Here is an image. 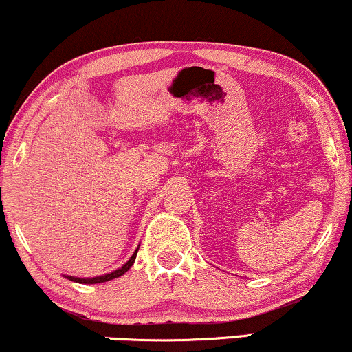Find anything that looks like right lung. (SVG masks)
Segmentation results:
<instances>
[{
	"mask_svg": "<svg viewBox=\"0 0 352 352\" xmlns=\"http://www.w3.org/2000/svg\"><path fill=\"white\" fill-rule=\"evenodd\" d=\"M138 248H140V247H138ZM138 248H136V252L131 255L130 260H128L126 263L122 266V268L115 270V271H112V273L104 274V276H96V278H76V276H66V278H68L69 281H74V283H79V284H97V283H105V281H110V279L120 278V276H123L124 273H126V271L133 266V263H135L136 255H138Z\"/></svg>",
	"mask_w": 352,
	"mask_h": 352,
	"instance_id": "add662e5",
	"label": "right lung"
}]
</instances>
